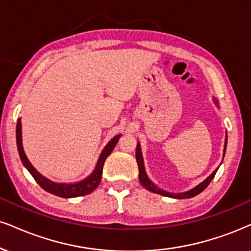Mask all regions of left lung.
I'll return each instance as SVG.
<instances>
[{"mask_svg":"<svg viewBox=\"0 0 251 251\" xmlns=\"http://www.w3.org/2000/svg\"><path fill=\"white\" fill-rule=\"evenodd\" d=\"M214 102H215L216 104H218V102H216V101H214ZM226 147H227V137H226L224 156H225V152H226ZM136 160H137L138 170H140V181H141L142 186L147 188L148 191L153 192V193L160 194V196H164V197L175 198V199H188V198H193V197L198 196V194L201 193V192H202L207 186H208L209 182H211L213 180V178L215 177L216 171H218V170H215V171L213 172L212 175L206 179V180H203L202 182H201V184L198 185L197 187L192 188V190H190V191L184 192V193H170V192L160 190V188H158V187L156 186V185L152 184V181H150L149 178H148L147 173H145V170H144V164H143V158H142V152H141L140 143H138L137 147H136Z\"/></svg>","mask_w":251,"mask_h":251,"instance_id":"1","label":"left lung"}]
</instances>
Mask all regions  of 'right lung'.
<instances>
[{"mask_svg": "<svg viewBox=\"0 0 251 251\" xmlns=\"http://www.w3.org/2000/svg\"><path fill=\"white\" fill-rule=\"evenodd\" d=\"M121 137V135H117L115 137L111 140L109 143L107 144V147L104 148L103 151H102L100 158L98 160L97 168H95L94 171L88 178H86L85 180L76 182V184H57V182H53L49 179H46L45 177H43L40 173H38L31 165L29 160H27L25 153H24L23 150V145H22V125H21V119H18L17 121V126H16V140H17V149L18 152H20V157L22 159V163L24 164V166L29 170V172L31 173L35 180L38 182V185L43 190H45L49 193L54 194V196L61 197V198H75V197H81V196H86V194H89L91 192H93L99 186L101 181V177H102V169H103V164L104 160L107 159V157L109 156L111 151L114 150L115 145L119 141V138Z\"/></svg>", "mask_w": 251, "mask_h": 251, "instance_id": "obj_1", "label": "right lung"}]
</instances>
